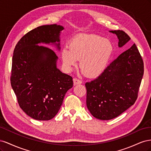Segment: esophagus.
<instances>
[{"label": "esophagus", "mask_w": 151, "mask_h": 151, "mask_svg": "<svg viewBox=\"0 0 151 151\" xmlns=\"http://www.w3.org/2000/svg\"><path fill=\"white\" fill-rule=\"evenodd\" d=\"M73 81H74V85L82 83V81L81 80H79V79H77V78H74V79H73Z\"/></svg>", "instance_id": "esophagus-1"}]
</instances>
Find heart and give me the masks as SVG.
<instances>
[{
  "instance_id": "obj_1",
  "label": "heart",
  "mask_w": 151,
  "mask_h": 151,
  "mask_svg": "<svg viewBox=\"0 0 151 151\" xmlns=\"http://www.w3.org/2000/svg\"><path fill=\"white\" fill-rule=\"evenodd\" d=\"M63 48L62 59L68 70L77 65L91 77L101 75L106 69L113 52L112 43L97 35H78L74 36Z\"/></svg>"
}]
</instances>
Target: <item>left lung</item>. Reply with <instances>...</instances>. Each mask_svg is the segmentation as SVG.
Listing matches in <instances>:
<instances>
[{"label": "left lung", "mask_w": 151, "mask_h": 151, "mask_svg": "<svg viewBox=\"0 0 151 151\" xmlns=\"http://www.w3.org/2000/svg\"><path fill=\"white\" fill-rule=\"evenodd\" d=\"M122 47L130 40L122 30H114ZM144 75V62L134 44L109 64L96 79L86 83V105L93 116L108 120L133 105Z\"/></svg>", "instance_id": "8db88e82"}]
</instances>
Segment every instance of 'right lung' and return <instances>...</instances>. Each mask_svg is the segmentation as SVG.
Wrapping results in <instances>:
<instances>
[{"label": "right lung", "instance_id": "obj_1", "mask_svg": "<svg viewBox=\"0 0 151 151\" xmlns=\"http://www.w3.org/2000/svg\"><path fill=\"white\" fill-rule=\"evenodd\" d=\"M62 26L43 25L27 33L14 50L11 84L19 106L38 120H49L57 115L67 91L72 88V77L56 66L53 50L39 43H58Z\"/></svg>", "mask_w": 151, "mask_h": 151}]
</instances>
